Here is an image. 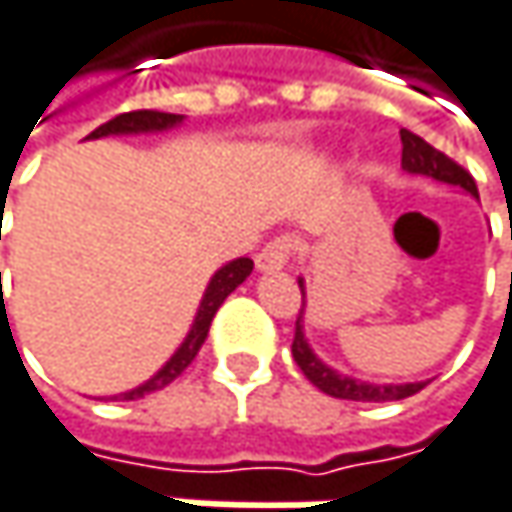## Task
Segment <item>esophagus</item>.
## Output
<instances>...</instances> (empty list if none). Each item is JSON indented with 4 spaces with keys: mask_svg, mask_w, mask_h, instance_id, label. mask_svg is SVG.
I'll list each match as a JSON object with an SVG mask.
<instances>
[{
    "mask_svg": "<svg viewBox=\"0 0 512 512\" xmlns=\"http://www.w3.org/2000/svg\"><path fill=\"white\" fill-rule=\"evenodd\" d=\"M291 250H294V244H291L288 235H280V238L268 241V244L256 253V268H259L262 274L283 271L288 265V259H291Z\"/></svg>",
    "mask_w": 512,
    "mask_h": 512,
    "instance_id": "1",
    "label": "esophagus"
}]
</instances>
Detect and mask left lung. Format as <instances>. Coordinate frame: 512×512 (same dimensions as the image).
Instances as JSON below:
<instances>
[{"instance_id":"obj_1","label":"left lung","mask_w":512,"mask_h":512,"mask_svg":"<svg viewBox=\"0 0 512 512\" xmlns=\"http://www.w3.org/2000/svg\"><path fill=\"white\" fill-rule=\"evenodd\" d=\"M401 144H404V153H401V167L413 176H430L436 182H445V185H454V188H463L466 194H472L478 200V185L475 179L457 164L451 161L445 153L433 150L424 138L413 135L410 129H401ZM300 294H303V306H306V283L303 277L297 280ZM303 312L297 315V327H294V342H291V356L294 362L300 365V371L306 374V380L312 386H318L321 392H327L330 398H342V401H401V398H410L421 392L430 380H416V383H368V380H359V377H348L336 368H330L318 353L312 351L309 339H306V330H303Z\"/></svg>"}]
</instances>
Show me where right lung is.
Returning <instances> with one entry per match:
<instances>
[{
	"label": "right lung",
	"instance_id": "add662e5",
	"mask_svg": "<svg viewBox=\"0 0 512 512\" xmlns=\"http://www.w3.org/2000/svg\"><path fill=\"white\" fill-rule=\"evenodd\" d=\"M182 120H185L182 114L129 111V114H117V117H111L108 123L96 126L88 138L96 141V138H108V135H150V132H167V129H176ZM250 271H253V259H247V256H238V259L226 262L224 268H218V271L212 274L206 291H203V300H200V306H197V315H194L191 330H188V336L182 339V345L173 351V356L161 365L159 371H156L147 383H141V386H135V389H129V392L114 395V401H117V398H120V401H138V398H144V395H150V392L164 389L167 383H173V380L191 365V359L197 356V351L203 348V342H206V336H209V327H212V318H215V312L221 309V303H224L226 297L250 277Z\"/></svg>",
	"mask_w": 512,
	"mask_h": 512
}]
</instances>
